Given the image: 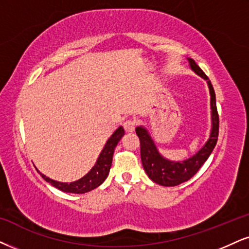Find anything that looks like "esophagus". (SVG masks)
<instances>
[{"label": "esophagus", "mask_w": 249, "mask_h": 249, "mask_svg": "<svg viewBox=\"0 0 249 249\" xmlns=\"http://www.w3.org/2000/svg\"><path fill=\"white\" fill-rule=\"evenodd\" d=\"M135 127H136V120L135 119H128L124 122V128L127 133H131V131H134Z\"/></svg>", "instance_id": "esophagus-1"}]
</instances>
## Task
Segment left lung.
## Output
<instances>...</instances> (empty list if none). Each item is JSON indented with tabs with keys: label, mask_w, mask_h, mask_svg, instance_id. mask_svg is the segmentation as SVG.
<instances>
[{
	"label": "left lung",
	"mask_w": 249,
	"mask_h": 249,
	"mask_svg": "<svg viewBox=\"0 0 249 249\" xmlns=\"http://www.w3.org/2000/svg\"><path fill=\"white\" fill-rule=\"evenodd\" d=\"M190 68L204 78L209 85V91L211 96V120H213V128H211V134L208 142L204 144V146L196 155L193 156L183 161H171L168 159H165L160 153L158 152L155 143L150 135L148 134L145 128L137 127L136 134L140 139L141 143V159L144 170H145L148 177L153 182L158 183L160 186L173 187L178 186L180 183L186 182L190 178L194 177L197 171L204 164L205 160L209 158V156L213 152L214 146H216L217 140H218L219 133V116L217 112L216 106V96L211 82L208 78L199 67L193 59H188Z\"/></svg>",
	"instance_id": "8db88e82"
}]
</instances>
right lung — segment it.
<instances>
[{"mask_svg": "<svg viewBox=\"0 0 249 249\" xmlns=\"http://www.w3.org/2000/svg\"><path fill=\"white\" fill-rule=\"evenodd\" d=\"M124 129L122 127H119L106 142L103 151H101L99 157L97 159L96 165L91 168V171L89 172L87 176L83 177L82 179L75 181V182H57V181L52 180L50 178L44 176V174H41V177L44 178L47 182H50L52 186L62 190V192L73 193V194H84V193L90 192V190L100 186L101 183L106 180V178L109 173V168L112 166V159L113 153H114V149L115 146L118 145L119 141L121 140V137L124 136Z\"/></svg>", "mask_w": 249, "mask_h": 249, "instance_id": "1", "label": "right lung"}]
</instances>
